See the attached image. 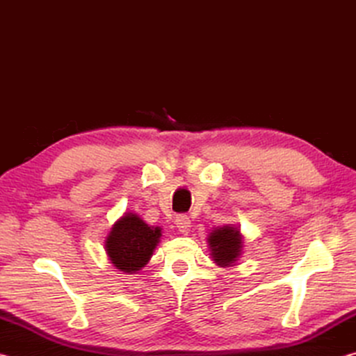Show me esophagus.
<instances>
[{
	"instance_id": "34e87169",
	"label": "esophagus",
	"mask_w": 356,
	"mask_h": 356,
	"mask_svg": "<svg viewBox=\"0 0 356 356\" xmlns=\"http://www.w3.org/2000/svg\"><path fill=\"white\" fill-rule=\"evenodd\" d=\"M176 225L179 227V231L182 234H188L190 227H191V221L186 215H179L176 218Z\"/></svg>"
}]
</instances>
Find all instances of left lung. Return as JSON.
<instances>
[{"label":"left lung","mask_w":356,"mask_h":356,"mask_svg":"<svg viewBox=\"0 0 356 356\" xmlns=\"http://www.w3.org/2000/svg\"><path fill=\"white\" fill-rule=\"evenodd\" d=\"M209 248L210 256L220 267H231L234 262L238 261L243 250V236L238 227L226 225L216 227L209 234Z\"/></svg>","instance_id":"8db88e82"}]
</instances>
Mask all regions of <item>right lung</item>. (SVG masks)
<instances>
[{
	"mask_svg": "<svg viewBox=\"0 0 356 356\" xmlns=\"http://www.w3.org/2000/svg\"><path fill=\"white\" fill-rule=\"evenodd\" d=\"M160 237L161 227L149 226L136 213L129 212L113 225L105 251L119 272L136 273L150 261Z\"/></svg>",
	"mask_w": 356,
	"mask_h": 356,
	"instance_id": "right-lung-1",
	"label": "right lung"
}]
</instances>
